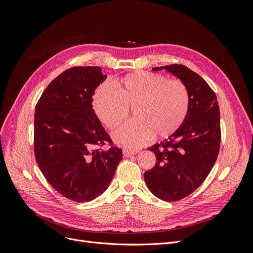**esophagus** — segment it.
Returning <instances> with one entry per match:
<instances>
[{"mask_svg": "<svg viewBox=\"0 0 253 253\" xmlns=\"http://www.w3.org/2000/svg\"><path fill=\"white\" fill-rule=\"evenodd\" d=\"M137 153H139V150H130V149H124L123 150V154L125 156H132V155L137 154Z\"/></svg>", "mask_w": 253, "mask_h": 253, "instance_id": "1", "label": "esophagus"}]
</instances>
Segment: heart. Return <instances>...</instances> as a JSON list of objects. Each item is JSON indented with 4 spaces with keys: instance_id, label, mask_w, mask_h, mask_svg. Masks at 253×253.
Segmentation results:
<instances>
[{
    "instance_id": "1",
    "label": "heart",
    "mask_w": 253,
    "mask_h": 253,
    "mask_svg": "<svg viewBox=\"0 0 253 253\" xmlns=\"http://www.w3.org/2000/svg\"><path fill=\"white\" fill-rule=\"evenodd\" d=\"M98 86L91 105L100 123L114 130L128 119L134 109L136 120L125 124L113 134L114 141L126 149H137L156 136L168 138L178 131L188 117L190 93L178 79L145 71L128 74Z\"/></svg>"
}]
</instances>
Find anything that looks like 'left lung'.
I'll return each instance as SVG.
<instances>
[{"mask_svg": "<svg viewBox=\"0 0 253 253\" xmlns=\"http://www.w3.org/2000/svg\"><path fill=\"white\" fill-rule=\"evenodd\" d=\"M162 70L174 75L187 86L190 109L176 133L149 148L156 155L157 162L143 176L157 198L174 202L200 187L216 161L221 138L219 108L214 91L185 65L153 69Z\"/></svg>", "mask_w": 253, "mask_h": 253, "instance_id": "8db88e82", "label": "left lung"}]
</instances>
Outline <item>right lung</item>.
Returning <instances> with one entry per match:
<instances>
[{"label":"right lung","mask_w":253,"mask_h":253,"mask_svg":"<svg viewBox=\"0 0 253 253\" xmlns=\"http://www.w3.org/2000/svg\"><path fill=\"white\" fill-rule=\"evenodd\" d=\"M105 79L99 66H74L53 80L36 105L39 168L54 190L75 202L100 196L122 160V150L114 147L91 105ZM106 142L111 148L104 151Z\"/></svg>","instance_id":"1"}]
</instances>
